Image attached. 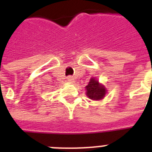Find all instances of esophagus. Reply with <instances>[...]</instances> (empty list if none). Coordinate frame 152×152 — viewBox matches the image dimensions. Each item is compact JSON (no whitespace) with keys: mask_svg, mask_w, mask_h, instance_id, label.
Segmentation results:
<instances>
[{"mask_svg":"<svg viewBox=\"0 0 152 152\" xmlns=\"http://www.w3.org/2000/svg\"><path fill=\"white\" fill-rule=\"evenodd\" d=\"M68 81H69V82H70V83H73L74 78L72 77V76H69V77H68Z\"/></svg>","mask_w":152,"mask_h":152,"instance_id":"esophagus-1","label":"esophagus"}]
</instances>
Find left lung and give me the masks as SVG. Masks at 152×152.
Listing matches in <instances>:
<instances>
[{
  "mask_svg": "<svg viewBox=\"0 0 152 152\" xmlns=\"http://www.w3.org/2000/svg\"><path fill=\"white\" fill-rule=\"evenodd\" d=\"M86 95L90 99L100 101L103 99L107 93V89L102 83H99L95 77H91L88 84L85 87Z\"/></svg>",
  "mask_w": 152,
  "mask_h": 152,
  "instance_id": "8db88e82",
  "label": "left lung"
}]
</instances>
